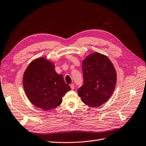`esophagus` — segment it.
Returning <instances> with one entry per match:
<instances>
[{
    "label": "esophagus",
    "mask_w": 146,
    "mask_h": 146,
    "mask_svg": "<svg viewBox=\"0 0 146 146\" xmlns=\"http://www.w3.org/2000/svg\"><path fill=\"white\" fill-rule=\"evenodd\" d=\"M70 87H71L72 90L74 89V84H70Z\"/></svg>",
    "instance_id": "34e87169"
}]
</instances>
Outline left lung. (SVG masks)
I'll use <instances>...</instances> for the list:
<instances>
[{
  "label": "left lung",
  "instance_id": "left-lung-1",
  "mask_svg": "<svg viewBox=\"0 0 146 146\" xmlns=\"http://www.w3.org/2000/svg\"><path fill=\"white\" fill-rule=\"evenodd\" d=\"M83 85L78 90L82 102L90 107L103 104L112 94L117 82L113 65L106 56L90 54L82 63Z\"/></svg>",
  "mask_w": 146,
  "mask_h": 146
}]
</instances>
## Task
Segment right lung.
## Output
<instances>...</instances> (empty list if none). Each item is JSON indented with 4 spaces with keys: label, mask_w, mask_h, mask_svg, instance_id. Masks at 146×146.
Instances as JSON below:
<instances>
[{
    "label": "right lung",
    "mask_w": 146,
    "mask_h": 146,
    "mask_svg": "<svg viewBox=\"0 0 146 146\" xmlns=\"http://www.w3.org/2000/svg\"><path fill=\"white\" fill-rule=\"evenodd\" d=\"M23 84L29 101L44 110L57 108L65 94L71 90L63 75L55 71L54 64L44 58L29 64L24 73Z\"/></svg>",
    "instance_id": "obj_1"
}]
</instances>
